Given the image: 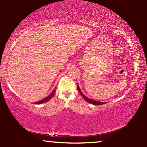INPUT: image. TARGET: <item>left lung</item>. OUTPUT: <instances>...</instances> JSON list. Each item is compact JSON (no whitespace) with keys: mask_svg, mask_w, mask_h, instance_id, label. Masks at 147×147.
<instances>
[{"mask_svg":"<svg viewBox=\"0 0 147 147\" xmlns=\"http://www.w3.org/2000/svg\"><path fill=\"white\" fill-rule=\"evenodd\" d=\"M77 89H78V90L79 91V93H80V94L82 95V96L83 98L84 99V100H86L87 102H88L90 104H94V105H101V104H106V102H98V101H96L94 100H93V99H91V98H89L88 97H87V96H86L84 94L82 93V91L80 90V89L79 88V86L78 85L77 86Z\"/></svg>","mask_w":147,"mask_h":147,"instance_id":"left-lung-1","label":"left lung"}]
</instances>
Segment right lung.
Returning a JSON list of instances; mask_svg holds the SVG:
<instances>
[{
	"instance_id": "add662e5",
	"label": "right lung",
	"mask_w": 147,
	"mask_h": 147,
	"mask_svg": "<svg viewBox=\"0 0 147 147\" xmlns=\"http://www.w3.org/2000/svg\"><path fill=\"white\" fill-rule=\"evenodd\" d=\"M55 89H56V88H55ZM55 89H54V91H53V92H52L51 94H49V95L48 96H47V97H45V98H43V99H42V100H39V101H38V102H35L34 104H43V103H44V102H47V101H49V100H51V99L52 98V97H53V96H54V93H55V91H56Z\"/></svg>"
}]
</instances>
